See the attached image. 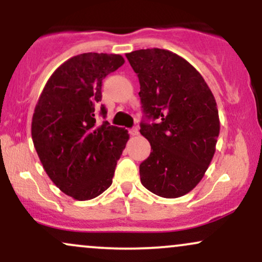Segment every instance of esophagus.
<instances>
[{
	"label": "esophagus",
	"instance_id": "esophagus-1",
	"mask_svg": "<svg viewBox=\"0 0 262 262\" xmlns=\"http://www.w3.org/2000/svg\"><path fill=\"white\" fill-rule=\"evenodd\" d=\"M129 134H130L132 137H135V135L139 134V130H138V128H132L129 129Z\"/></svg>",
	"mask_w": 262,
	"mask_h": 262
}]
</instances>
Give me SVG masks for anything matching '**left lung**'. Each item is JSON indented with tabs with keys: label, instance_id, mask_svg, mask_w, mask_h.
Returning a JSON list of instances; mask_svg holds the SVG:
<instances>
[{
	"label": "left lung",
	"instance_id": "obj_1",
	"mask_svg": "<svg viewBox=\"0 0 262 262\" xmlns=\"http://www.w3.org/2000/svg\"><path fill=\"white\" fill-rule=\"evenodd\" d=\"M125 56L140 83V133L151 145L139 166L140 181L160 197H181L202 180L214 155L221 128L214 96L175 53L152 48Z\"/></svg>",
	"mask_w": 262,
	"mask_h": 262
}]
</instances>
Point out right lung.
Listing matches in <instances>:
<instances>
[{
	"instance_id": "1",
	"label": "right lung",
	"mask_w": 262,
	"mask_h": 262,
	"mask_svg": "<svg viewBox=\"0 0 262 262\" xmlns=\"http://www.w3.org/2000/svg\"><path fill=\"white\" fill-rule=\"evenodd\" d=\"M124 64L117 54L85 53L60 65L48 80L32 119V139L40 162L56 187L87 201L112 185L128 130L107 121L102 81Z\"/></svg>"
}]
</instances>
